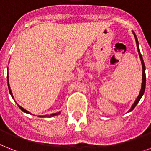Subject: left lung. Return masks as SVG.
Masks as SVG:
<instances>
[{
  "mask_svg": "<svg viewBox=\"0 0 151 151\" xmlns=\"http://www.w3.org/2000/svg\"><path fill=\"white\" fill-rule=\"evenodd\" d=\"M134 34V37H135V39H136V46H137V49H138V52H139V55L140 57V60H141V63H142V68H143V73H142V86H141V89H140V92H139V94L138 97L136 98V101L134 102V103L132 104V106L131 109L129 110V112H131L132 110H133L134 108L136 107V106L137 105V103H139V101L140 100V99L142 98L143 96V95L144 94V92H145V88H146V73H145V64H144V62H143V57L141 55V53L139 52V42H138V39L136 37V34L132 31Z\"/></svg>",
  "mask_w": 151,
  "mask_h": 151,
  "instance_id": "8db88e82",
  "label": "left lung"
}]
</instances>
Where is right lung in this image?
<instances>
[{
    "label": "right lung",
    "mask_w": 151,
    "mask_h": 151,
    "mask_svg": "<svg viewBox=\"0 0 151 151\" xmlns=\"http://www.w3.org/2000/svg\"><path fill=\"white\" fill-rule=\"evenodd\" d=\"M7 79H8V90H9V92H10V94H11V96H12V97L13 99H14V97H13V95H12V90H11L10 85H9V81H8V74H7ZM17 105H18V106H19V107L20 109H21V110H22V111H23V112L27 113V114H30V113H29V111H27V110H25L24 108H22V106H20L19 105V104H17ZM59 114H60V111H59V112H58V113H55V114H50V115L47 114V115H44V116H39V117H54V116H56V115Z\"/></svg>",
    "instance_id": "right-lung-1"
}]
</instances>
